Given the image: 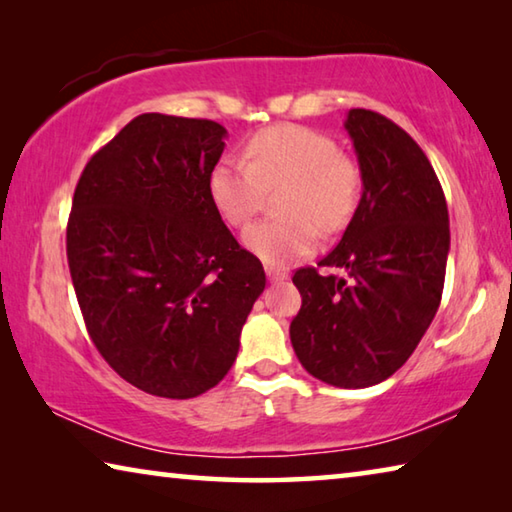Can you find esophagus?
Returning <instances> with one entry per match:
<instances>
[{
	"label": "esophagus",
	"instance_id": "34e87169",
	"mask_svg": "<svg viewBox=\"0 0 512 512\" xmlns=\"http://www.w3.org/2000/svg\"><path fill=\"white\" fill-rule=\"evenodd\" d=\"M266 275L271 282H284L289 277V273L284 268H275V266H266Z\"/></svg>",
	"mask_w": 512,
	"mask_h": 512
}]
</instances>
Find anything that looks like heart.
Listing matches in <instances>:
<instances>
[{"instance_id": "b5f03b06", "label": "heart", "mask_w": 512, "mask_h": 512, "mask_svg": "<svg viewBox=\"0 0 512 512\" xmlns=\"http://www.w3.org/2000/svg\"><path fill=\"white\" fill-rule=\"evenodd\" d=\"M246 158H225L212 169L210 196L230 225L262 210L268 192L287 187L277 201L282 219L259 221L244 244L264 264L289 266L316 248L318 228L345 225L359 194V169L323 133L305 126H273L250 137Z\"/></svg>"}]
</instances>
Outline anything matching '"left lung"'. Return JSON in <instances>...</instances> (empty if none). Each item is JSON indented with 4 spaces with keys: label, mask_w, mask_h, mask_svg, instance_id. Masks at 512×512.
Segmentation results:
<instances>
[{
    "label": "left lung",
    "mask_w": 512,
    "mask_h": 512,
    "mask_svg": "<svg viewBox=\"0 0 512 512\" xmlns=\"http://www.w3.org/2000/svg\"><path fill=\"white\" fill-rule=\"evenodd\" d=\"M345 131L357 151L361 201L318 266L348 275H293L302 307L291 345L302 366L339 388L375 386L400 370L436 316L449 253L443 187L427 155L391 119L352 108Z\"/></svg>",
    "instance_id": "obj_1"
}]
</instances>
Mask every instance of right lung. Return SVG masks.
<instances>
[{
	"label": "right lung",
	"instance_id": "obj_1",
	"mask_svg": "<svg viewBox=\"0 0 512 512\" xmlns=\"http://www.w3.org/2000/svg\"><path fill=\"white\" fill-rule=\"evenodd\" d=\"M223 140L210 119L135 117L85 164L67 223L92 343L121 379L169 400L228 375L266 287L210 196Z\"/></svg>",
	"mask_w": 512,
	"mask_h": 512
}]
</instances>
